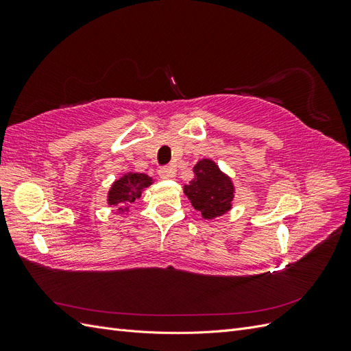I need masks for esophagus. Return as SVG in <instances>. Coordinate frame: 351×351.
Returning <instances> with one entry per match:
<instances>
[{"instance_id":"34e87169","label":"esophagus","mask_w":351,"mask_h":351,"mask_svg":"<svg viewBox=\"0 0 351 351\" xmlns=\"http://www.w3.org/2000/svg\"><path fill=\"white\" fill-rule=\"evenodd\" d=\"M158 174L162 180H168V178H173L176 176V168L173 165H165L161 167L158 169Z\"/></svg>"}]
</instances>
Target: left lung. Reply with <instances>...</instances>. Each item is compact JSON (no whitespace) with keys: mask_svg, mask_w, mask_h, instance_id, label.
Here are the masks:
<instances>
[{"mask_svg":"<svg viewBox=\"0 0 351 351\" xmlns=\"http://www.w3.org/2000/svg\"><path fill=\"white\" fill-rule=\"evenodd\" d=\"M195 177L186 184L184 195L205 219L222 217L232 208L236 187L228 174L210 158H202L193 167Z\"/></svg>","mask_w":351,"mask_h":351,"instance_id":"8db88e82","label":"left lung"}]
</instances>
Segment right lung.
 I'll use <instances>...</instances> for the list:
<instances>
[{
  "label": "right lung",
  "mask_w": 351,
  "mask_h": 351,
  "mask_svg": "<svg viewBox=\"0 0 351 351\" xmlns=\"http://www.w3.org/2000/svg\"><path fill=\"white\" fill-rule=\"evenodd\" d=\"M154 182L155 180L147 174L127 171L111 184L107 195V204L115 206L119 214L129 212L133 202L139 199L145 189L154 184Z\"/></svg>",
  "instance_id": "1"
}]
</instances>
